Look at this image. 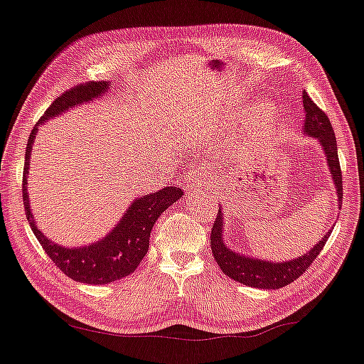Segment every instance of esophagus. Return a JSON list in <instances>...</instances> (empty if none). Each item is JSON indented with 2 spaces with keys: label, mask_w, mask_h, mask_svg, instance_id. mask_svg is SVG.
<instances>
[{
  "label": "esophagus",
  "mask_w": 364,
  "mask_h": 364,
  "mask_svg": "<svg viewBox=\"0 0 364 364\" xmlns=\"http://www.w3.org/2000/svg\"><path fill=\"white\" fill-rule=\"evenodd\" d=\"M196 181H198V180H196V178H191V180H189V188H196V186H198V184H197Z\"/></svg>",
  "instance_id": "esophagus-1"
}]
</instances>
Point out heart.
<instances>
[{
	"label": "heart",
	"mask_w": 364,
	"mask_h": 364,
	"mask_svg": "<svg viewBox=\"0 0 364 364\" xmlns=\"http://www.w3.org/2000/svg\"><path fill=\"white\" fill-rule=\"evenodd\" d=\"M255 115H257L259 119L267 121V119H269V118L273 117V110H272V107H269L268 104H262V105L257 107V109H255Z\"/></svg>",
	"instance_id": "heart-1"
}]
</instances>
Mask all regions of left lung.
<instances>
[{
    "instance_id": "1",
    "label": "left lung",
    "mask_w": 364,
    "mask_h": 364,
    "mask_svg": "<svg viewBox=\"0 0 364 364\" xmlns=\"http://www.w3.org/2000/svg\"><path fill=\"white\" fill-rule=\"evenodd\" d=\"M303 107H304V134L311 135L320 141L326 164H328L330 172L333 176V183L336 186L338 194V206H343V173H341L339 158H338V145L336 135H334L333 126L328 117L323 110H320L314 101L308 96V92L303 91ZM223 211H218V218L215 220L211 230V252L213 257L218 262L223 273L232 277L233 281H238L249 287L257 289H281L298 279L306 269H308L316 257L322 251L326 240L333 232L328 230L325 237L318 243L309 249V252L289 262H267L259 259L246 257L243 254H238L224 245L223 238Z\"/></svg>"
}]
</instances>
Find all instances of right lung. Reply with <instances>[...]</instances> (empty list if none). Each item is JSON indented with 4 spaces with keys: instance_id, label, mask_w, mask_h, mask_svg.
Masks as SVG:
<instances>
[{
    "instance_id": "add662e5",
    "label": "right lung",
    "mask_w": 364,
    "mask_h": 364,
    "mask_svg": "<svg viewBox=\"0 0 364 364\" xmlns=\"http://www.w3.org/2000/svg\"><path fill=\"white\" fill-rule=\"evenodd\" d=\"M107 90H109V82L104 80L77 85V87L68 90L60 97L55 99L53 104L41 117L38 124L44 123L46 119L58 117L60 113L70 109V107L92 101V99L105 95ZM36 132H38V126L31 131L26 144V162L23 168V189H21V194H23L28 223H30L34 237L39 240L41 246L44 247L48 257L70 279L83 284H95V286L123 279V277L134 273L148 251L149 233H151L153 225L170 205L180 200L183 196L181 189L167 186L158 192H153V194L135 198L123 218L119 219L115 229L97 243L70 249L60 246L44 237V233L36 225V220L30 210L26 176Z\"/></svg>"
}]
</instances>
